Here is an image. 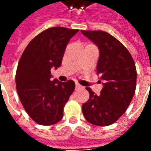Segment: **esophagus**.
<instances>
[{
  "instance_id": "1",
  "label": "esophagus",
  "mask_w": 151,
  "mask_h": 151,
  "mask_svg": "<svg viewBox=\"0 0 151 151\" xmlns=\"http://www.w3.org/2000/svg\"><path fill=\"white\" fill-rule=\"evenodd\" d=\"M81 86H80L78 83H76V89H79V88H81Z\"/></svg>"
}]
</instances>
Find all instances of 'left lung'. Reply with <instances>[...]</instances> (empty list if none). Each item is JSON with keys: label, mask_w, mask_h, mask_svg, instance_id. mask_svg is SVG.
<instances>
[{"label": "left lung", "mask_w": 151, "mask_h": 151, "mask_svg": "<svg viewBox=\"0 0 151 151\" xmlns=\"http://www.w3.org/2000/svg\"><path fill=\"white\" fill-rule=\"evenodd\" d=\"M81 33L99 50L97 75L104 86L99 95L86 88L89 99L83 104L82 112L91 124L111 125L125 113L132 99L137 85L136 65L128 50L109 33L86 30Z\"/></svg>", "instance_id": "8db88e82"}]
</instances>
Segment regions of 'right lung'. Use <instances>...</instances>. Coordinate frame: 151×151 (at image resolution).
Listing matches in <instances>:
<instances>
[{"label":"right lung","instance_id":"add662e5","mask_svg":"<svg viewBox=\"0 0 151 151\" xmlns=\"http://www.w3.org/2000/svg\"><path fill=\"white\" fill-rule=\"evenodd\" d=\"M78 29L53 27L28 44L17 66L15 83L27 113L38 124L50 126L62 120L63 109L75 89V82L52 81L51 69L62 64L65 47Z\"/></svg>","mask_w":151,"mask_h":151}]
</instances>
